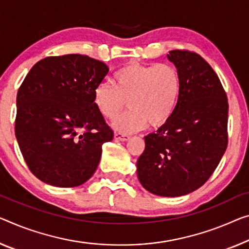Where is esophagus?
Listing matches in <instances>:
<instances>
[{
	"label": "esophagus",
	"instance_id": "esophagus-1",
	"mask_svg": "<svg viewBox=\"0 0 249 249\" xmlns=\"http://www.w3.org/2000/svg\"><path fill=\"white\" fill-rule=\"evenodd\" d=\"M129 136L128 135H124V133L120 132H114V139L119 140V141H127L129 140Z\"/></svg>",
	"mask_w": 249,
	"mask_h": 249
}]
</instances>
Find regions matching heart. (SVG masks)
Listing matches in <instances>:
<instances>
[{"mask_svg": "<svg viewBox=\"0 0 249 249\" xmlns=\"http://www.w3.org/2000/svg\"><path fill=\"white\" fill-rule=\"evenodd\" d=\"M114 88L101 83L93 90V103L107 120H113L127 102L129 111L113 122L116 131L129 135L149 124L159 127L170 119L180 97L177 69L168 63L130 62L113 75Z\"/></svg>", "mask_w": 249, "mask_h": 249, "instance_id": "obj_1", "label": "heart"}]
</instances>
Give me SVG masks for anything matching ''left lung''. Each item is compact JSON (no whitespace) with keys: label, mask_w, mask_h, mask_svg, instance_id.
Wrapping results in <instances>:
<instances>
[{"label":"left lung","mask_w":249,"mask_h":249,"mask_svg":"<svg viewBox=\"0 0 249 249\" xmlns=\"http://www.w3.org/2000/svg\"><path fill=\"white\" fill-rule=\"evenodd\" d=\"M167 56L180 75V97L170 119L144 137L137 174L151 194L179 197L204 185L226 151L228 101L216 72L198 53L173 50Z\"/></svg>","instance_id":"1"}]
</instances>
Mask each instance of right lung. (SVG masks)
<instances>
[{"mask_svg":"<svg viewBox=\"0 0 249 249\" xmlns=\"http://www.w3.org/2000/svg\"><path fill=\"white\" fill-rule=\"evenodd\" d=\"M101 61L82 54L48 56L18 88L15 137L26 164L48 185L70 188L92 177L112 129L93 103L108 74Z\"/></svg>","mask_w":249,"mask_h":249,"instance_id":"obj_1","label":"right lung"}]
</instances>
